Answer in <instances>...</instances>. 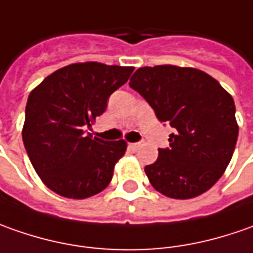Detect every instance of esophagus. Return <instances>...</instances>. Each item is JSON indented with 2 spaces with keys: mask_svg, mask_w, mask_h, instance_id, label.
I'll list each match as a JSON object with an SVG mask.
<instances>
[{
  "mask_svg": "<svg viewBox=\"0 0 253 253\" xmlns=\"http://www.w3.org/2000/svg\"><path fill=\"white\" fill-rule=\"evenodd\" d=\"M128 147H130V148H131L133 151H137V150H138V148L141 147V144H140V143H130V144H128Z\"/></svg>",
  "mask_w": 253,
  "mask_h": 253,
  "instance_id": "1",
  "label": "esophagus"
}]
</instances>
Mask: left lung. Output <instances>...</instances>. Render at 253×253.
Segmentation results:
<instances>
[{"instance_id": "obj_1", "label": "left lung", "mask_w": 253, "mask_h": 253, "mask_svg": "<svg viewBox=\"0 0 253 253\" xmlns=\"http://www.w3.org/2000/svg\"><path fill=\"white\" fill-rule=\"evenodd\" d=\"M128 85L169 123V148L144 170L155 190L172 199L207 192L228 167L238 138L235 105L217 80L197 68L141 67Z\"/></svg>"}]
</instances>
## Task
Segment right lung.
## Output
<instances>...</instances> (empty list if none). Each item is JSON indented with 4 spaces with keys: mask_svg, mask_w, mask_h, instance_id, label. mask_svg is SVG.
I'll return each instance as SVG.
<instances>
[{
    "mask_svg": "<svg viewBox=\"0 0 253 253\" xmlns=\"http://www.w3.org/2000/svg\"><path fill=\"white\" fill-rule=\"evenodd\" d=\"M133 67L75 63L46 77L29 93L22 138L42 182L68 199L102 192L125 155V140L105 141L86 133L109 96L127 83Z\"/></svg>",
    "mask_w": 253,
    "mask_h": 253,
    "instance_id": "1",
    "label": "right lung"
}]
</instances>
